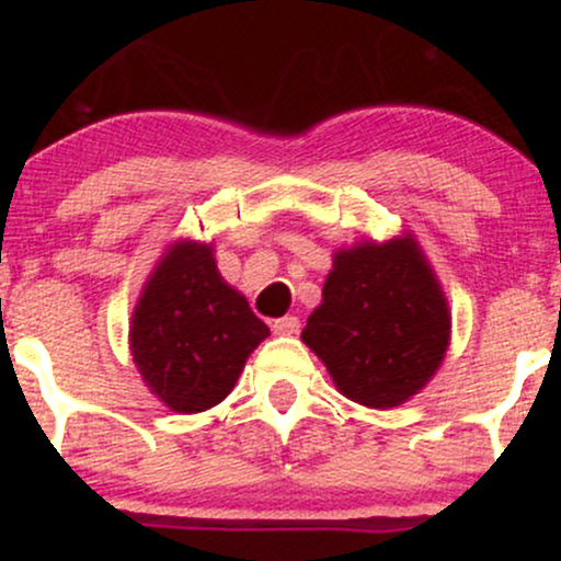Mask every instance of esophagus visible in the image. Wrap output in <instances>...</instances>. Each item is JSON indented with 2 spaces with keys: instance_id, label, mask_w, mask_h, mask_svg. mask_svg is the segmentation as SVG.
Segmentation results:
<instances>
[{
  "instance_id": "1",
  "label": "esophagus",
  "mask_w": 561,
  "mask_h": 561,
  "mask_svg": "<svg viewBox=\"0 0 561 561\" xmlns=\"http://www.w3.org/2000/svg\"><path fill=\"white\" fill-rule=\"evenodd\" d=\"M272 330H274V334H287V337H293V334H298V330H300V321H298V317H282L274 321Z\"/></svg>"
}]
</instances>
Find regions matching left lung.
Returning a JSON list of instances; mask_svg holds the SVG:
<instances>
[{"instance_id": "left-lung-1", "label": "left lung", "mask_w": 561, "mask_h": 561, "mask_svg": "<svg viewBox=\"0 0 561 561\" xmlns=\"http://www.w3.org/2000/svg\"><path fill=\"white\" fill-rule=\"evenodd\" d=\"M300 340L353 403L396 409L427 388L450 345V311L416 237L334 250Z\"/></svg>"}]
</instances>
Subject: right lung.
I'll return each instance as SVG.
<instances>
[{
  "label": "right lung",
  "mask_w": 561,
  "mask_h": 561,
  "mask_svg": "<svg viewBox=\"0 0 561 561\" xmlns=\"http://www.w3.org/2000/svg\"><path fill=\"white\" fill-rule=\"evenodd\" d=\"M268 327L218 272L214 242L173 240L147 274L128 324L145 388L176 414H197L234 390Z\"/></svg>",
  "instance_id": "add662e5"
}]
</instances>
